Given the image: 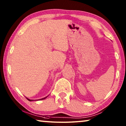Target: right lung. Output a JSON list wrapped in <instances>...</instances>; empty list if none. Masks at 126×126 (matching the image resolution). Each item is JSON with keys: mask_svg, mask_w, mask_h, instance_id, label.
<instances>
[{"mask_svg": "<svg viewBox=\"0 0 126 126\" xmlns=\"http://www.w3.org/2000/svg\"><path fill=\"white\" fill-rule=\"evenodd\" d=\"M47 97H44V98H42V99H38V100H42V99H46ZM27 99L28 100V101H34V100H32V99H28V98H27Z\"/></svg>", "mask_w": 126, "mask_h": 126, "instance_id": "1", "label": "right lung"}]
</instances>
